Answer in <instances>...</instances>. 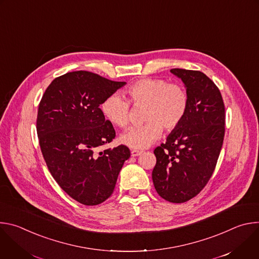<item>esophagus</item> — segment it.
Segmentation results:
<instances>
[{
	"label": "esophagus",
	"instance_id": "esophagus-1",
	"mask_svg": "<svg viewBox=\"0 0 259 259\" xmlns=\"http://www.w3.org/2000/svg\"><path fill=\"white\" fill-rule=\"evenodd\" d=\"M141 154H142V152H141V151L133 150V151L131 152V156H132V157H138V156H140Z\"/></svg>",
	"mask_w": 259,
	"mask_h": 259
}]
</instances>
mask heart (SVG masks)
Here are the masks:
<instances>
[{"instance_id": "heart-1", "label": "heart", "mask_w": 259, "mask_h": 259, "mask_svg": "<svg viewBox=\"0 0 259 259\" xmlns=\"http://www.w3.org/2000/svg\"><path fill=\"white\" fill-rule=\"evenodd\" d=\"M135 105H146L142 126L127 129L120 136L124 145L143 150L156 142L163 131L176 128L187 114L188 94L180 85L169 84L162 79H142L130 85L126 91ZM104 117L115 126L124 128L129 123L130 104L119 93L107 96L101 103Z\"/></svg>"}]
</instances>
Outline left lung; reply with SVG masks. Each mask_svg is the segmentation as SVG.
I'll list each match as a JSON object with an SVG mask.
<instances>
[{
	"label": "left lung",
	"instance_id": "obj_1",
	"mask_svg": "<svg viewBox=\"0 0 259 259\" xmlns=\"http://www.w3.org/2000/svg\"><path fill=\"white\" fill-rule=\"evenodd\" d=\"M186 87L189 104L180 124L154 151L157 193L171 203L197 196L210 179L225 137V104L216 85L199 70L172 68Z\"/></svg>",
	"mask_w": 259,
	"mask_h": 259
}]
</instances>
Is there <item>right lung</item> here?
Here are the masks:
<instances>
[{
	"label": "right lung",
	"mask_w": 259,
	"mask_h": 259,
	"mask_svg": "<svg viewBox=\"0 0 259 259\" xmlns=\"http://www.w3.org/2000/svg\"><path fill=\"white\" fill-rule=\"evenodd\" d=\"M125 85L86 70L66 72L52 81L39 104L36 133L47 167L59 187L83 205L112 196L130 158L123 144L97 152L116 136L99 105Z\"/></svg>",
	"instance_id": "right-lung-1"
}]
</instances>
